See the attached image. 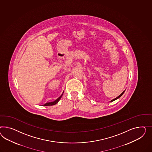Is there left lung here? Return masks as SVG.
<instances>
[{"label":"left lung","mask_w":152,"mask_h":152,"mask_svg":"<svg viewBox=\"0 0 152 152\" xmlns=\"http://www.w3.org/2000/svg\"><path fill=\"white\" fill-rule=\"evenodd\" d=\"M124 92H125V90L124 91H123V92L121 94H120V95H119L118 97H117L116 98H115V99H112V100H111V102H113V101H115V100H116V99H119V97H121L122 96V94L124 93Z\"/></svg>","instance_id":"obj_1"}]
</instances>
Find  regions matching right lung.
<instances>
[{"label": "right lung", "instance_id": "add662e5", "mask_svg": "<svg viewBox=\"0 0 152 152\" xmlns=\"http://www.w3.org/2000/svg\"><path fill=\"white\" fill-rule=\"evenodd\" d=\"M64 92H63V93L58 98V99H56L55 101H54L53 102H48L46 103L45 104H44V106H53V105H55V104H56V103H58V102L60 101V99H61V98L62 96L63 95V94H64Z\"/></svg>", "mask_w": 152, "mask_h": 152}]
</instances>
